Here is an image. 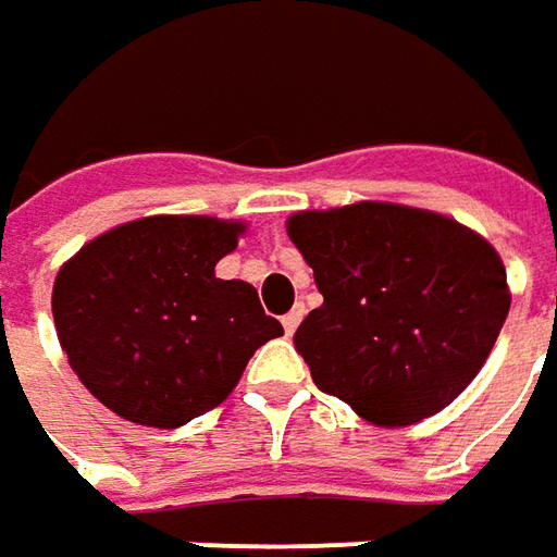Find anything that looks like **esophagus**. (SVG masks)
I'll list each match as a JSON object with an SVG mask.
<instances>
[{"label":"esophagus","instance_id":"esophagus-1","mask_svg":"<svg viewBox=\"0 0 557 557\" xmlns=\"http://www.w3.org/2000/svg\"><path fill=\"white\" fill-rule=\"evenodd\" d=\"M300 319H304V307H297V310H290L288 315H282V325H285V334L297 332Z\"/></svg>","mask_w":557,"mask_h":557}]
</instances>
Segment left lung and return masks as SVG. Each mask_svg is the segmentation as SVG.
<instances>
[{
  "label": "left lung",
  "mask_w": 557,
  "mask_h": 557,
  "mask_svg": "<svg viewBox=\"0 0 557 557\" xmlns=\"http://www.w3.org/2000/svg\"><path fill=\"white\" fill-rule=\"evenodd\" d=\"M288 235L322 294L294 332L322 394L399 428L449 406L481 372L511 304L481 235L377 201L297 213Z\"/></svg>",
  "instance_id": "left-lung-1"
}]
</instances>
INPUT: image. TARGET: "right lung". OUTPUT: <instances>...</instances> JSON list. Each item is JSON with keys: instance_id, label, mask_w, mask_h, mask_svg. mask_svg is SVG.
Here are the masks:
<instances>
[{"instance_id": "obj_1", "label": "right lung", "mask_w": 557, "mask_h": 557, "mask_svg": "<svg viewBox=\"0 0 557 557\" xmlns=\"http://www.w3.org/2000/svg\"><path fill=\"white\" fill-rule=\"evenodd\" d=\"M242 232L210 216H145L98 235L61 267L58 341L111 412L180 428L220 406L253 350L285 334L253 285L213 275Z\"/></svg>"}]
</instances>
